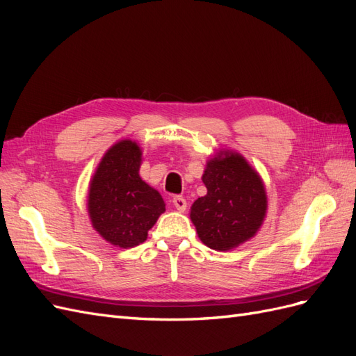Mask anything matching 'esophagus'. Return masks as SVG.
I'll use <instances>...</instances> for the list:
<instances>
[{
  "instance_id": "1",
  "label": "esophagus",
  "mask_w": 356,
  "mask_h": 356,
  "mask_svg": "<svg viewBox=\"0 0 356 356\" xmlns=\"http://www.w3.org/2000/svg\"><path fill=\"white\" fill-rule=\"evenodd\" d=\"M172 203H174V207L179 212H184L187 209V202H186V199L182 197V196H175L174 200H172Z\"/></svg>"
}]
</instances>
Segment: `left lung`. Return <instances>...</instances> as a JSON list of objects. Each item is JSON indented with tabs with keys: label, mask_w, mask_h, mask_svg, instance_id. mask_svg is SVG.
Segmentation results:
<instances>
[{
	"label": "left lung",
	"mask_w": 356,
	"mask_h": 356,
	"mask_svg": "<svg viewBox=\"0 0 356 356\" xmlns=\"http://www.w3.org/2000/svg\"><path fill=\"white\" fill-rule=\"evenodd\" d=\"M202 181L208 193L190 211L200 241L215 251H229L255 236L266 217L267 196L250 163L239 153L220 152L208 160Z\"/></svg>",
	"instance_id": "left-lung-1"
}]
</instances>
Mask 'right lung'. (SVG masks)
I'll return each mask as SVG.
<instances>
[{
    "label": "right lung",
    "instance_id": "obj_1",
    "mask_svg": "<svg viewBox=\"0 0 356 356\" xmlns=\"http://www.w3.org/2000/svg\"><path fill=\"white\" fill-rule=\"evenodd\" d=\"M141 148L131 139L114 144L90 181L88 211L93 229L114 246L143 243L165 212L160 193L139 177Z\"/></svg>",
    "mask_w": 356,
    "mask_h": 356
}]
</instances>
